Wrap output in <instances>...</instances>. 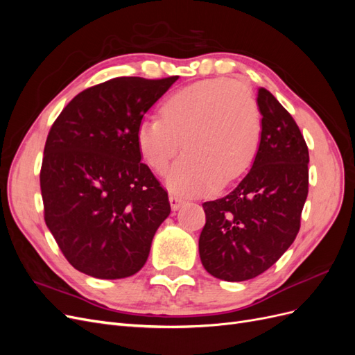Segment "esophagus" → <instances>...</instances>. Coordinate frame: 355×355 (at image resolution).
Masks as SVG:
<instances>
[{
    "label": "esophagus",
    "mask_w": 355,
    "mask_h": 355,
    "mask_svg": "<svg viewBox=\"0 0 355 355\" xmlns=\"http://www.w3.org/2000/svg\"><path fill=\"white\" fill-rule=\"evenodd\" d=\"M168 200H170V206L173 210H178L182 206V204H184V198L176 196V194H170Z\"/></svg>",
    "instance_id": "1"
}]
</instances>
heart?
<instances>
[{
	"label": "heart",
	"instance_id": "1",
	"mask_svg": "<svg viewBox=\"0 0 355 355\" xmlns=\"http://www.w3.org/2000/svg\"><path fill=\"white\" fill-rule=\"evenodd\" d=\"M262 116L256 96L241 81L210 78L189 84L164 99L159 116L137 127L136 142L145 163L163 173L180 194H204L240 179L257 154Z\"/></svg>",
	"mask_w": 355,
	"mask_h": 355
}]
</instances>
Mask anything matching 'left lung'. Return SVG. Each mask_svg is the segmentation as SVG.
I'll use <instances>...</instances> for the list:
<instances>
[{
	"mask_svg": "<svg viewBox=\"0 0 355 355\" xmlns=\"http://www.w3.org/2000/svg\"><path fill=\"white\" fill-rule=\"evenodd\" d=\"M262 135L249 173L227 197L202 202L201 263L213 277L244 282L271 268L295 241L308 196V146L293 116L257 89Z\"/></svg>",
	"mask_w": 355,
	"mask_h": 355,
	"instance_id": "8db88e82",
	"label": "left lung"
}]
</instances>
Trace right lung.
Masks as SVG:
<instances>
[{
	"instance_id": "add662e5",
	"label": "right lung",
	"mask_w": 355,
	"mask_h": 355,
	"mask_svg": "<svg viewBox=\"0 0 355 355\" xmlns=\"http://www.w3.org/2000/svg\"><path fill=\"white\" fill-rule=\"evenodd\" d=\"M176 80L118 77L96 84L53 123L40 171L44 220L75 270L115 280L145 265L170 201L141 163L136 132Z\"/></svg>"
}]
</instances>
